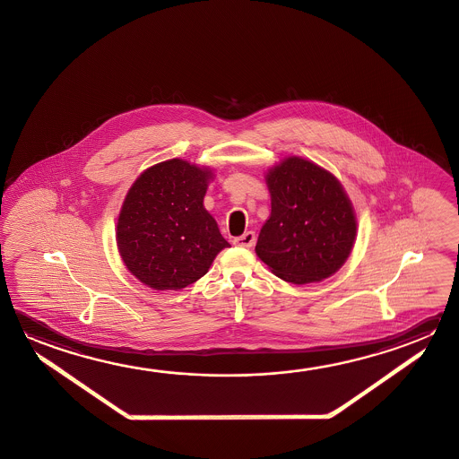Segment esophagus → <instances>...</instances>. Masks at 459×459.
<instances>
[{"mask_svg": "<svg viewBox=\"0 0 459 459\" xmlns=\"http://www.w3.org/2000/svg\"><path fill=\"white\" fill-rule=\"evenodd\" d=\"M234 246L238 247H252L255 244V233L254 231H247V233L242 234L239 238H234Z\"/></svg>", "mask_w": 459, "mask_h": 459, "instance_id": "esophagus-1", "label": "esophagus"}]
</instances>
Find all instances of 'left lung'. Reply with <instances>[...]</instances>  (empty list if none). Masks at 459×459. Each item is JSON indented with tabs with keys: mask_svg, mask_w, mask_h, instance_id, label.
I'll return each mask as SVG.
<instances>
[{
	"mask_svg": "<svg viewBox=\"0 0 459 459\" xmlns=\"http://www.w3.org/2000/svg\"><path fill=\"white\" fill-rule=\"evenodd\" d=\"M272 213L255 252L272 272L294 284L322 281L348 259L356 217L333 175L290 157L267 175Z\"/></svg>",
	"mask_w": 459,
	"mask_h": 459,
	"instance_id": "left-lung-1",
	"label": "left lung"
}]
</instances>
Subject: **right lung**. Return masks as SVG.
<instances>
[{"label":"right lung","instance_id":"right-lung-1","mask_svg":"<svg viewBox=\"0 0 459 459\" xmlns=\"http://www.w3.org/2000/svg\"><path fill=\"white\" fill-rule=\"evenodd\" d=\"M212 173L184 160L143 171L126 195L117 220V249L126 267L153 290H183L207 273L230 244L204 209Z\"/></svg>","mask_w":459,"mask_h":459}]
</instances>
